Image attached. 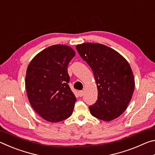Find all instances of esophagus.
<instances>
[{"label": "esophagus", "instance_id": "1", "mask_svg": "<svg viewBox=\"0 0 155 155\" xmlns=\"http://www.w3.org/2000/svg\"><path fill=\"white\" fill-rule=\"evenodd\" d=\"M83 94H84V91H83V90H81V91H78V95H79V96H83Z\"/></svg>", "mask_w": 155, "mask_h": 155}]
</instances>
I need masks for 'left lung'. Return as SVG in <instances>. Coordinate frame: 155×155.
<instances>
[{"label": "left lung", "instance_id": "obj_1", "mask_svg": "<svg viewBox=\"0 0 155 155\" xmlns=\"http://www.w3.org/2000/svg\"><path fill=\"white\" fill-rule=\"evenodd\" d=\"M78 54L92 70L98 100L90 106L94 117L109 122L127 109L135 88L134 75L128 62L119 52L101 44L76 46Z\"/></svg>", "mask_w": 155, "mask_h": 155}]
</instances>
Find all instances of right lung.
<instances>
[{"mask_svg":"<svg viewBox=\"0 0 155 155\" xmlns=\"http://www.w3.org/2000/svg\"><path fill=\"white\" fill-rule=\"evenodd\" d=\"M74 56L71 47L56 44L39 52L28 65L25 87L28 101L46 121L61 122L72 114L77 98L68 85V65Z\"/></svg>","mask_w":155,"mask_h":155,"instance_id":"1","label":"right lung"}]
</instances>
